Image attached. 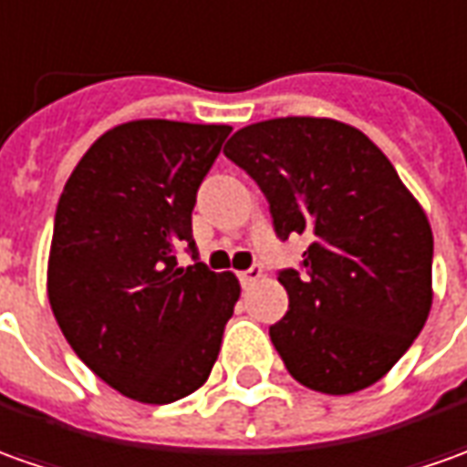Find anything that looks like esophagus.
<instances>
[{
  "mask_svg": "<svg viewBox=\"0 0 467 467\" xmlns=\"http://www.w3.org/2000/svg\"><path fill=\"white\" fill-rule=\"evenodd\" d=\"M260 275H263V268H260V265H250L247 271L240 274V284H243V286H250V284H255V281H258Z\"/></svg>",
  "mask_w": 467,
  "mask_h": 467,
  "instance_id": "obj_1",
  "label": "esophagus"
}]
</instances>
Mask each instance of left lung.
<instances>
[{
    "instance_id": "left-lung-1",
    "label": "left lung",
    "mask_w": 467,
    "mask_h": 467,
    "mask_svg": "<svg viewBox=\"0 0 467 467\" xmlns=\"http://www.w3.org/2000/svg\"><path fill=\"white\" fill-rule=\"evenodd\" d=\"M224 155L265 193L274 230L309 234L278 281L271 327L286 370L312 391H363L417 340L432 306V227L391 161L355 127L278 117L237 130Z\"/></svg>"
}]
</instances>
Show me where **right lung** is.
Masks as SVG:
<instances>
[{"label": "right lung", "mask_w": 467, "mask_h": 467, "mask_svg": "<svg viewBox=\"0 0 467 467\" xmlns=\"http://www.w3.org/2000/svg\"><path fill=\"white\" fill-rule=\"evenodd\" d=\"M230 125L135 119L78 161L56 209L47 299L74 353L114 391L171 404L212 373L240 299L196 258L192 212ZM194 265L181 269L175 247Z\"/></svg>", "instance_id": "1"}]
</instances>
